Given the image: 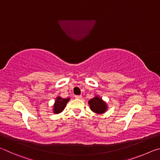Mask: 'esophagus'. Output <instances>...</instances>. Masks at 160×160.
I'll return each mask as SVG.
<instances>
[{"mask_svg":"<svg viewBox=\"0 0 160 160\" xmlns=\"http://www.w3.org/2000/svg\"><path fill=\"white\" fill-rule=\"evenodd\" d=\"M75 98H76V99H80L81 98H82V96H81V95H75Z\"/></svg>","mask_w":160,"mask_h":160,"instance_id":"obj_1","label":"esophagus"}]
</instances>
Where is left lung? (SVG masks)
Returning <instances> with one entry per match:
<instances>
[{"mask_svg":"<svg viewBox=\"0 0 160 160\" xmlns=\"http://www.w3.org/2000/svg\"><path fill=\"white\" fill-rule=\"evenodd\" d=\"M89 104L90 106V109L95 113H102L107 110L106 104L98 97H95L91 99L89 101Z\"/></svg>","mask_w":160,"mask_h":160,"instance_id":"8db88e82","label":"left lung"}]
</instances>
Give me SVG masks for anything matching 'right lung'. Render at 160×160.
<instances>
[{
	"instance_id": "add662e5",
	"label": "right lung",
	"mask_w": 160,
	"mask_h": 160,
	"mask_svg": "<svg viewBox=\"0 0 160 160\" xmlns=\"http://www.w3.org/2000/svg\"><path fill=\"white\" fill-rule=\"evenodd\" d=\"M69 101V98L68 99H63L61 97H58L56 100L55 104H54V113H61L62 111L64 109L65 107L67 104V102Z\"/></svg>"
}]
</instances>
